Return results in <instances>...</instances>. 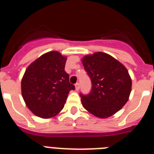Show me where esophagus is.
<instances>
[{
  "label": "esophagus",
  "mask_w": 154,
  "mask_h": 154,
  "mask_svg": "<svg viewBox=\"0 0 154 154\" xmlns=\"http://www.w3.org/2000/svg\"><path fill=\"white\" fill-rule=\"evenodd\" d=\"M75 90L78 91L79 89H80V84L79 83V82H77V83H75Z\"/></svg>",
  "instance_id": "34e87169"
}]
</instances>
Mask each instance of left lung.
<instances>
[{
  "label": "left lung",
  "instance_id": "1",
  "mask_svg": "<svg viewBox=\"0 0 154 154\" xmlns=\"http://www.w3.org/2000/svg\"><path fill=\"white\" fill-rule=\"evenodd\" d=\"M82 62L92 85L90 93L80 94L82 104L96 117H109L121 109L130 97L132 80L127 69L104 52L85 55Z\"/></svg>",
  "mask_w": 154,
  "mask_h": 154
}]
</instances>
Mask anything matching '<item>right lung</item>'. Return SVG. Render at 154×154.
<instances>
[{
    "label": "right lung",
    "mask_w": 154,
    "mask_h": 154,
    "mask_svg": "<svg viewBox=\"0 0 154 154\" xmlns=\"http://www.w3.org/2000/svg\"><path fill=\"white\" fill-rule=\"evenodd\" d=\"M66 59L58 51H49L27 68L21 93L26 106L37 116H55L63 109L69 91L75 89L65 71Z\"/></svg>",
    "instance_id": "add662e5"
}]
</instances>
